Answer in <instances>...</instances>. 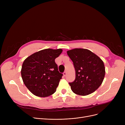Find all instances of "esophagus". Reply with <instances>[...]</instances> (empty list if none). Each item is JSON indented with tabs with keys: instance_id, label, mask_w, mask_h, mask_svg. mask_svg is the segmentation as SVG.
Masks as SVG:
<instances>
[{
	"instance_id": "1",
	"label": "esophagus",
	"mask_w": 125,
	"mask_h": 125,
	"mask_svg": "<svg viewBox=\"0 0 125 125\" xmlns=\"http://www.w3.org/2000/svg\"><path fill=\"white\" fill-rule=\"evenodd\" d=\"M66 74H67V73H66V71H64V73H63V75H64V76H66Z\"/></svg>"
}]
</instances>
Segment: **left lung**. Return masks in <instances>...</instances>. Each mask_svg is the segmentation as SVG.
Listing matches in <instances>:
<instances>
[{"instance_id":"8db88e82","label":"left lung","mask_w":125,"mask_h":125,"mask_svg":"<svg viewBox=\"0 0 125 125\" xmlns=\"http://www.w3.org/2000/svg\"><path fill=\"white\" fill-rule=\"evenodd\" d=\"M75 70V79L69 83L77 95L86 96L93 93L102 84L105 74L103 61L91 51L74 49L67 51Z\"/></svg>"}]
</instances>
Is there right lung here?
Segmentation results:
<instances>
[{"instance_id": "obj_1", "label": "right lung", "mask_w": 125, "mask_h": 125, "mask_svg": "<svg viewBox=\"0 0 125 125\" xmlns=\"http://www.w3.org/2000/svg\"><path fill=\"white\" fill-rule=\"evenodd\" d=\"M62 50L47 49L28 57L23 63L21 76L24 83L36 96L45 97L56 91L63 74L55 62Z\"/></svg>"}]
</instances>
